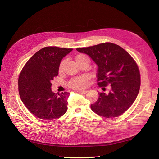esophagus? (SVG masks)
Returning a JSON list of instances; mask_svg holds the SVG:
<instances>
[{
	"mask_svg": "<svg viewBox=\"0 0 159 159\" xmlns=\"http://www.w3.org/2000/svg\"><path fill=\"white\" fill-rule=\"evenodd\" d=\"M78 92L80 93L81 94H86L88 92V91H87V90H79V91H78Z\"/></svg>",
	"mask_w": 159,
	"mask_h": 159,
	"instance_id": "1",
	"label": "esophagus"
}]
</instances>
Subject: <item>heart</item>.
<instances>
[{"label":"heart","mask_w":159,"mask_h":159,"mask_svg":"<svg viewBox=\"0 0 159 159\" xmlns=\"http://www.w3.org/2000/svg\"><path fill=\"white\" fill-rule=\"evenodd\" d=\"M84 58H88V56H86L84 54H79L75 57V61L78 62ZM65 62L64 61H61L60 65V70H62L64 68ZM88 84V77L86 75H81L80 77H76L73 79H71L68 84L69 86L71 88L76 89H81L85 88Z\"/></svg>","instance_id":"b5f03b06"}]
</instances>
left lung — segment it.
Returning a JSON list of instances; mask_svg holds the SVG:
<instances>
[{"instance_id": "8db88e82", "label": "left lung", "mask_w": 159, "mask_h": 159, "mask_svg": "<svg viewBox=\"0 0 159 159\" xmlns=\"http://www.w3.org/2000/svg\"><path fill=\"white\" fill-rule=\"evenodd\" d=\"M77 51L88 55L97 64L98 85H109L107 93H99L98 99L91 105L95 113L107 118L122 115L131 106L140 89L138 66L133 57L121 46L106 42Z\"/></svg>"}]
</instances>
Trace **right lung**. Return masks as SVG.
<instances>
[{"instance_id":"right-lung-1","label":"right lung","mask_w":159,"mask_h":159,"mask_svg":"<svg viewBox=\"0 0 159 159\" xmlns=\"http://www.w3.org/2000/svg\"><path fill=\"white\" fill-rule=\"evenodd\" d=\"M73 49L56 46L38 51L22 68L18 78L20 99L26 108L41 119L52 120L62 116L68 110L70 93H55L51 81L58 75L61 60Z\"/></svg>"}]
</instances>
